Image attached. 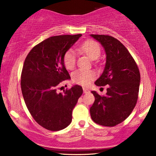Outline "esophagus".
<instances>
[{"instance_id":"34e87169","label":"esophagus","mask_w":156,"mask_h":156,"mask_svg":"<svg viewBox=\"0 0 156 156\" xmlns=\"http://www.w3.org/2000/svg\"><path fill=\"white\" fill-rule=\"evenodd\" d=\"M83 93H89V90L87 88H83Z\"/></svg>"}]
</instances>
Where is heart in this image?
Here are the masks:
<instances>
[{
	"mask_svg": "<svg viewBox=\"0 0 156 156\" xmlns=\"http://www.w3.org/2000/svg\"><path fill=\"white\" fill-rule=\"evenodd\" d=\"M80 52L87 55L90 59L96 60L101 55V48L100 44L94 40H87L78 48ZM63 62L66 68L73 69L76 64V55L73 49H69L64 53ZM96 73L90 69H77L72 74V80L74 83L82 86L89 85L95 78Z\"/></svg>",
	"mask_w": 156,
	"mask_h": 156,
	"instance_id": "1",
	"label": "heart"
}]
</instances>
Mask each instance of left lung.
Returning a JSON list of instances; mask_svg holds the SVG:
<instances>
[{"instance_id":"obj_1","label":"left lung","mask_w":156,"mask_h":156,"mask_svg":"<svg viewBox=\"0 0 156 156\" xmlns=\"http://www.w3.org/2000/svg\"><path fill=\"white\" fill-rule=\"evenodd\" d=\"M91 37L103 45L106 54L104 71L94 83L108 87L103 96L92 91L94 102L90 108L91 117L98 125L115 126L129 117L135 108L140 73L129 51L118 39L109 35Z\"/></svg>"}]
</instances>
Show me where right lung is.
Returning a JSON list of instances; mask_svg holds the SVG:
<instances>
[{
    "label": "right lung",
    "instance_id": "add662e5",
    "mask_svg": "<svg viewBox=\"0 0 156 156\" xmlns=\"http://www.w3.org/2000/svg\"><path fill=\"white\" fill-rule=\"evenodd\" d=\"M81 34L49 37L27 55L21 73V90L30 114L39 125L57 131L72 122V112L83 93L80 86L58 93V86L70 79L64 67L65 52Z\"/></svg>",
    "mask_w": 156,
    "mask_h": 156
}]
</instances>
